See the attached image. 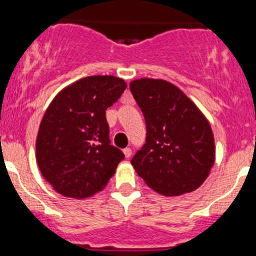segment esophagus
<instances>
[{
	"label": "esophagus",
	"instance_id": "obj_1",
	"mask_svg": "<svg viewBox=\"0 0 256 256\" xmlns=\"http://www.w3.org/2000/svg\"><path fill=\"white\" fill-rule=\"evenodd\" d=\"M124 154H125V158H128L131 155H132V151H131L130 148H124Z\"/></svg>",
	"mask_w": 256,
	"mask_h": 256
}]
</instances>
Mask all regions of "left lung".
Returning a JSON list of instances; mask_svg holds the SVG:
<instances>
[{"label":"left lung","instance_id":"8db88e82","mask_svg":"<svg viewBox=\"0 0 256 256\" xmlns=\"http://www.w3.org/2000/svg\"><path fill=\"white\" fill-rule=\"evenodd\" d=\"M146 122V140L131 160L148 188L165 196L196 190L215 161L209 121L172 84L140 78L130 84Z\"/></svg>","mask_w":256,"mask_h":256}]
</instances>
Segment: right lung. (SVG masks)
<instances>
[{
    "label": "right lung",
    "mask_w": 256,
    "mask_h": 256,
    "mask_svg": "<svg viewBox=\"0 0 256 256\" xmlns=\"http://www.w3.org/2000/svg\"><path fill=\"white\" fill-rule=\"evenodd\" d=\"M126 88L115 76H88L60 91L36 138L42 176L66 198L85 199L108 185L125 155L111 145L106 110Z\"/></svg>",
    "instance_id": "add662e5"
}]
</instances>
